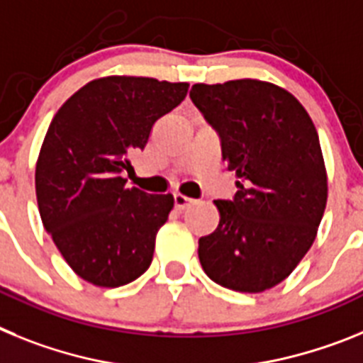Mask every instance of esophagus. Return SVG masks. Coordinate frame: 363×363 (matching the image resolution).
I'll return each mask as SVG.
<instances>
[{
	"mask_svg": "<svg viewBox=\"0 0 363 363\" xmlns=\"http://www.w3.org/2000/svg\"><path fill=\"white\" fill-rule=\"evenodd\" d=\"M173 199H175V208H177V210H186L190 204L195 203L194 199H190V197H186V195L182 194H175L173 195Z\"/></svg>",
	"mask_w": 363,
	"mask_h": 363,
	"instance_id": "1",
	"label": "esophagus"
}]
</instances>
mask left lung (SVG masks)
<instances>
[{"label": "left lung", "mask_w": 363, "mask_h": 363, "mask_svg": "<svg viewBox=\"0 0 363 363\" xmlns=\"http://www.w3.org/2000/svg\"><path fill=\"white\" fill-rule=\"evenodd\" d=\"M190 96L238 179L234 201H213L219 225L199 239L203 270L232 291H269L313 247L325 212L327 169L313 118L294 94L254 78L195 84Z\"/></svg>", "instance_id": "obj_1"}]
</instances>
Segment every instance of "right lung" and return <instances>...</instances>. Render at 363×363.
I'll return each instance as SVG.
<instances>
[{"instance_id": "obj_1", "label": "right lung", "mask_w": 363, "mask_h": 363, "mask_svg": "<svg viewBox=\"0 0 363 363\" xmlns=\"http://www.w3.org/2000/svg\"><path fill=\"white\" fill-rule=\"evenodd\" d=\"M188 82L102 77L60 107L36 160V199L45 230L77 276L104 289L150 269L173 195H150L122 177L151 128L186 99Z\"/></svg>"}]
</instances>
